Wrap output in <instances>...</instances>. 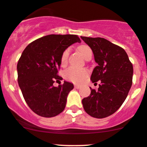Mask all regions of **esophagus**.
Here are the masks:
<instances>
[{
    "label": "esophagus",
    "mask_w": 147,
    "mask_h": 147,
    "mask_svg": "<svg viewBox=\"0 0 147 147\" xmlns=\"http://www.w3.org/2000/svg\"><path fill=\"white\" fill-rule=\"evenodd\" d=\"M75 88H76V89H79V88H80L81 87L80 86V85H75Z\"/></svg>",
    "instance_id": "obj_1"
}]
</instances>
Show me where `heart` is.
Returning <instances> with one entry per match:
<instances>
[{
	"mask_svg": "<svg viewBox=\"0 0 147 147\" xmlns=\"http://www.w3.org/2000/svg\"><path fill=\"white\" fill-rule=\"evenodd\" d=\"M78 50L80 51L81 55L83 56L85 59L88 57V55L92 54V50L88 45H81L78 47ZM69 52H70V49L69 48H67L62 52L60 58L61 65L62 66H65L67 63ZM64 75L65 78L74 83H81L88 75V71L85 68H75L71 67L65 71Z\"/></svg>",
	"mask_w": 147,
	"mask_h": 147,
	"instance_id": "b5f03b06",
	"label": "heart"
}]
</instances>
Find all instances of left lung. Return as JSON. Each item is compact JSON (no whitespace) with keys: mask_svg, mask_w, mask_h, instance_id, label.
I'll list each match as a JSON object with an SVG mask.
<instances>
[{"mask_svg":"<svg viewBox=\"0 0 147 147\" xmlns=\"http://www.w3.org/2000/svg\"><path fill=\"white\" fill-rule=\"evenodd\" d=\"M91 48L98 65L90 80L100 81L98 90L91 89L90 95L82 99L84 110L97 119L111 116L121 106L132 85L133 65L123 48L104 38L81 36Z\"/></svg>","mask_w":147,"mask_h":147,"instance_id":"left-lung-1","label":"left lung"}]
</instances>
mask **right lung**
I'll use <instances>...</instances> for the list:
<instances>
[{"label":"right lung","instance_id":"add662e5","mask_svg":"<svg viewBox=\"0 0 147 147\" xmlns=\"http://www.w3.org/2000/svg\"><path fill=\"white\" fill-rule=\"evenodd\" d=\"M77 35L50 34L30 43L17 64L18 82L27 105L42 117L57 116L64 111L73 84L64 81L58 87L62 52L72 44L80 42Z\"/></svg>","mask_w":147,"mask_h":147}]
</instances>
